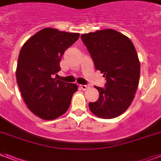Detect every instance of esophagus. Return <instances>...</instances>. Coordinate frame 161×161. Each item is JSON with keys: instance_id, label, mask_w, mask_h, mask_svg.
Returning a JSON list of instances; mask_svg holds the SVG:
<instances>
[{"instance_id": "34e87169", "label": "esophagus", "mask_w": 161, "mask_h": 161, "mask_svg": "<svg viewBox=\"0 0 161 161\" xmlns=\"http://www.w3.org/2000/svg\"><path fill=\"white\" fill-rule=\"evenodd\" d=\"M80 89H82V90H86V89L88 88V86H87V85H80Z\"/></svg>"}]
</instances>
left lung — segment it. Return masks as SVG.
Returning a JSON list of instances; mask_svg holds the SVG:
<instances>
[{
	"label": "left lung",
	"mask_w": 161,
	"mask_h": 161,
	"mask_svg": "<svg viewBox=\"0 0 161 161\" xmlns=\"http://www.w3.org/2000/svg\"><path fill=\"white\" fill-rule=\"evenodd\" d=\"M88 49L95 69L103 74L105 87L96 102L89 103L93 114L104 119L125 112L133 100L140 77L137 53L127 36L114 30H98L80 36Z\"/></svg>",
	"instance_id": "obj_1"
}]
</instances>
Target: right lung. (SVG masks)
I'll list each match as a JSON object with an SVG mask.
<instances>
[{"mask_svg": "<svg viewBox=\"0 0 161 161\" xmlns=\"http://www.w3.org/2000/svg\"><path fill=\"white\" fill-rule=\"evenodd\" d=\"M80 34L45 28L25 42L18 58L16 80L26 105L33 114L53 120L66 112L75 84L53 77L61 70L60 62L66 49Z\"/></svg>", "mask_w": 161, "mask_h": 161, "instance_id": "obj_1", "label": "right lung"}]
</instances>
